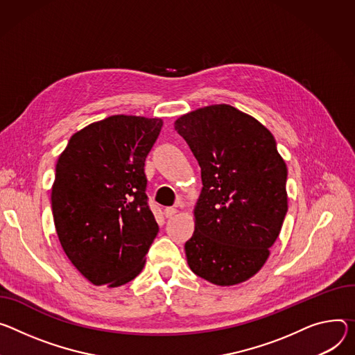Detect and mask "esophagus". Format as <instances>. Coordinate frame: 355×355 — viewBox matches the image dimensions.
I'll use <instances>...</instances> for the list:
<instances>
[{"mask_svg":"<svg viewBox=\"0 0 355 355\" xmlns=\"http://www.w3.org/2000/svg\"><path fill=\"white\" fill-rule=\"evenodd\" d=\"M177 214V209L175 208H173V207H168V208H166L164 209V215H166V218H171V216H174Z\"/></svg>","mask_w":355,"mask_h":355,"instance_id":"obj_1","label":"esophagus"}]
</instances>
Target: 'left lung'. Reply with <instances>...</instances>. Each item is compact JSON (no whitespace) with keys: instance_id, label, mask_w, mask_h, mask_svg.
<instances>
[{"instance_id":"1","label":"left lung","mask_w":355,"mask_h":355,"mask_svg":"<svg viewBox=\"0 0 355 355\" xmlns=\"http://www.w3.org/2000/svg\"><path fill=\"white\" fill-rule=\"evenodd\" d=\"M175 130L201 167L196 231L185 242L191 270L216 286H234L259 272L287 212L286 161L273 135L230 105L178 117Z\"/></svg>"}]
</instances>
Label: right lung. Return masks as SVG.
I'll return each instance as SVG.
<instances>
[{
    "instance_id": "obj_1",
    "label": "right lung",
    "mask_w": 355,
    "mask_h": 355,
    "mask_svg": "<svg viewBox=\"0 0 355 355\" xmlns=\"http://www.w3.org/2000/svg\"><path fill=\"white\" fill-rule=\"evenodd\" d=\"M163 120L114 114L76 132L58 158L52 214L63 252L94 286L119 287L144 268L158 232L146 157Z\"/></svg>"
}]
</instances>
